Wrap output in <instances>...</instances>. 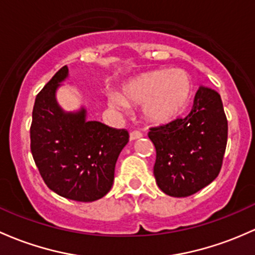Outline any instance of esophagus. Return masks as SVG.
<instances>
[{"mask_svg": "<svg viewBox=\"0 0 255 255\" xmlns=\"http://www.w3.org/2000/svg\"><path fill=\"white\" fill-rule=\"evenodd\" d=\"M143 134H141L140 132H138V130H133V132H130L129 134V140L133 141V140H136V139H140Z\"/></svg>", "mask_w": 255, "mask_h": 255, "instance_id": "obj_1", "label": "esophagus"}]
</instances>
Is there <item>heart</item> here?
<instances>
[{"label": "heart", "instance_id": "heart-1", "mask_svg": "<svg viewBox=\"0 0 255 255\" xmlns=\"http://www.w3.org/2000/svg\"><path fill=\"white\" fill-rule=\"evenodd\" d=\"M192 90L189 76L182 69H156L123 85L122 93L111 94L107 103L116 111L128 105L141 106L144 119L160 125L178 116L186 107Z\"/></svg>", "mask_w": 255, "mask_h": 255}]
</instances>
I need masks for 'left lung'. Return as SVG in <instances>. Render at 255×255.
I'll return each instance as SVG.
<instances>
[{
  "label": "left lung",
  "mask_w": 255,
  "mask_h": 255,
  "mask_svg": "<svg viewBox=\"0 0 255 255\" xmlns=\"http://www.w3.org/2000/svg\"><path fill=\"white\" fill-rule=\"evenodd\" d=\"M156 149L154 176L170 197L199 192L216 178L227 144V120L219 93L200 85L192 110L166 125L150 128Z\"/></svg>",
  "instance_id": "8db88e82"
}]
</instances>
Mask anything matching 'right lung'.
<instances>
[{"label":"right lung","instance_id":"right-lung-1","mask_svg":"<svg viewBox=\"0 0 255 255\" xmlns=\"http://www.w3.org/2000/svg\"><path fill=\"white\" fill-rule=\"evenodd\" d=\"M69 77L64 66L37 94L30 128L31 154L46 186L76 202H95L112 188L115 166L129 134L98 121L87 107L66 111L57 90Z\"/></svg>","mask_w":255,"mask_h":255}]
</instances>
